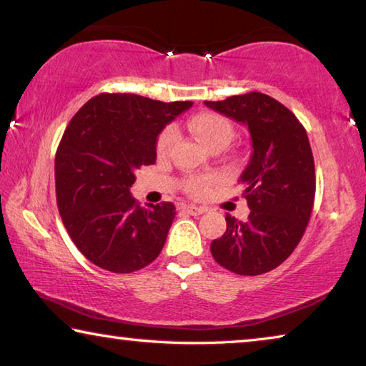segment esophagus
<instances>
[{
	"label": "esophagus",
	"mask_w": 366,
	"mask_h": 366,
	"mask_svg": "<svg viewBox=\"0 0 366 366\" xmlns=\"http://www.w3.org/2000/svg\"><path fill=\"white\" fill-rule=\"evenodd\" d=\"M182 209L185 213H189L192 216H198V214H203L207 212V209L203 207H197V205H184Z\"/></svg>",
	"instance_id": "esophagus-1"
}]
</instances>
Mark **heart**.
<instances>
[{"label": "heart", "instance_id": "1", "mask_svg": "<svg viewBox=\"0 0 366 366\" xmlns=\"http://www.w3.org/2000/svg\"><path fill=\"white\" fill-rule=\"evenodd\" d=\"M189 129L209 148V150L216 147H226L234 135L232 124L229 122L224 116L208 113V111L192 116L189 119ZM174 140L176 131L172 127H166L164 131L158 135L157 153L159 157H164V154L171 150ZM216 182H218V176L216 174L192 176L185 179L184 190L192 197H202L205 195Z\"/></svg>", "mask_w": 366, "mask_h": 366}]
</instances>
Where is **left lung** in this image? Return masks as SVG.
<instances>
[{"label":"left lung","instance_id":"1","mask_svg":"<svg viewBox=\"0 0 366 366\" xmlns=\"http://www.w3.org/2000/svg\"><path fill=\"white\" fill-rule=\"evenodd\" d=\"M205 104L245 124L253 148L240 176L249 219L242 222L227 214L226 232L209 250L235 274H263L289 258L312 214L317 179L307 131L292 111L259 92Z\"/></svg>","mask_w":366,"mask_h":366}]
</instances>
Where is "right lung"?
I'll return each mask as SVG.
<instances>
[{
	"label": "right lung",
	"mask_w": 366,
	"mask_h": 366,
	"mask_svg": "<svg viewBox=\"0 0 366 366\" xmlns=\"http://www.w3.org/2000/svg\"><path fill=\"white\" fill-rule=\"evenodd\" d=\"M192 104L100 94L71 119L54 158L56 202L67 234L89 262L132 272L163 250L176 207H140L131 187L135 171L157 161L159 132Z\"/></svg>",
	"instance_id": "add662e5"
}]
</instances>
